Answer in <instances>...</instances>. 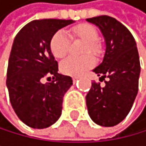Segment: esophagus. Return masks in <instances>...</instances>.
I'll list each match as a JSON object with an SVG mask.
<instances>
[{
	"instance_id": "esophagus-1",
	"label": "esophagus",
	"mask_w": 146,
	"mask_h": 146,
	"mask_svg": "<svg viewBox=\"0 0 146 146\" xmlns=\"http://www.w3.org/2000/svg\"><path fill=\"white\" fill-rule=\"evenodd\" d=\"M72 79H73V82H74V83H76V81L78 79V77H73Z\"/></svg>"
}]
</instances>
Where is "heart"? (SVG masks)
Masks as SVG:
<instances>
[{
  "mask_svg": "<svg viewBox=\"0 0 146 146\" xmlns=\"http://www.w3.org/2000/svg\"><path fill=\"white\" fill-rule=\"evenodd\" d=\"M70 37L78 38L85 41L83 53H92L98 55L100 52V44L98 42V32L89 23H80L70 30ZM70 46V38L64 30H59L52 36L50 40V50L56 58H62L68 54ZM94 57L88 54L80 57L68 56L60 64V70L66 75L78 76L93 67Z\"/></svg>",
  "mask_w": 146,
  "mask_h": 146,
  "instance_id": "b5f03b06",
  "label": "heart"
}]
</instances>
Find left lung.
<instances>
[{"label":"left lung","mask_w":146,"mask_h":146,"mask_svg":"<svg viewBox=\"0 0 146 146\" xmlns=\"http://www.w3.org/2000/svg\"><path fill=\"white\" fill-rule=\"evenodd\" d=\"M87 21L99 26L106 43L102 63L93 69L105 86L91 83L86 96L88 111L94 123L111 127L128 115L136 98L141 70L139 54L133 35L115 18L102 15Z\"/></svg>","instance_id":"obj_1"}]
</instances>
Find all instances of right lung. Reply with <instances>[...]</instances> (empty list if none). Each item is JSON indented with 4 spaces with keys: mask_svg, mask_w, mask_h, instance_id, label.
Listing matches in <instances>:
<instances>
[{
    "mask_svg": "<svg viewBox=\"0 0 146 146\" xmlns=\"http://www.w3.org/2000/svg\"><path fill=\"white\" fill-rule=\"evenodd\" d=\"M73 20L43 19L27 23L19 31L9 57L6 85L14 111L32 128L49 127L62 112L64 94L73 84L69 76L59 74L50 50V40ZM52 76L51 82L44 77Z\"/></svg>",
    "mask_w": 146,
    "mask_h": 146,
    "instance_id": "1",
    "label": "right lung"
}]
</instances>
